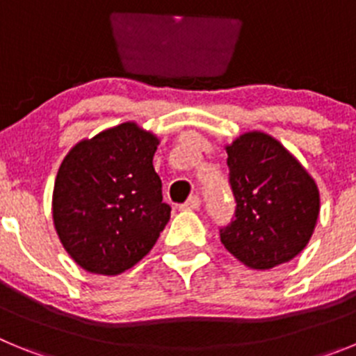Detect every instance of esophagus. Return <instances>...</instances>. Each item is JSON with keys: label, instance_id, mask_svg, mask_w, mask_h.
I'll return each instance as SVG.
<instances>
[{"label": "esophagus", "instance_id": "esophagus-1", "mask_svg": "<svg viewBox=\"0 0 356 356\" xmlns=\"http://www.w3.org/2000/svg\"><path fill=\"white\" fill-rule=\"evenodd\" d=\"M200 205H201L200 196H196V194H194V196H191L187 201H185L180 209L181 210H197V209H200Z\"/></svg>", "mask_w": 356, "mask_h": 356}]
</instances>
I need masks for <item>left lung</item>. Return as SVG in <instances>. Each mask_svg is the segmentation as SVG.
<instances>
[{
    "mask_svg": "<svg viewBox=\"0 0 356 356\" xmlns=\"http://www.w3.org/2000/svg\"><path fill=\"white\" fill-rule=\"evenodd\" d=\"M235 219L221 228L226 250L251 269H271L300 254L319 217V188L307 169L264 131L226 146Z\"/></svg>",
    "mask_w": 356,
    "mask_h": 356,
    "instance_id": "obj_1",
    "label": "left lung"
}]
</instances>
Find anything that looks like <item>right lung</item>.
<instances>
[{
	"instance_id": "add662e5",
	"label": "right lung",
	"mask_w": 356,
	"mask_h": 356,
	"mask_svg": "<svg viewBox=\"0 0 356 356\" xmlns=\"http://www.w3.org/2000/svg\"><path fill=\"white\" fill-rule=\"evenodd\" d=\"M160 140L137 122L83 139L65 155L53 188L62 246L85 271L114 276L143 260L165 228L171 207L153 168Z\"/></svg>"
}]
</instances>
